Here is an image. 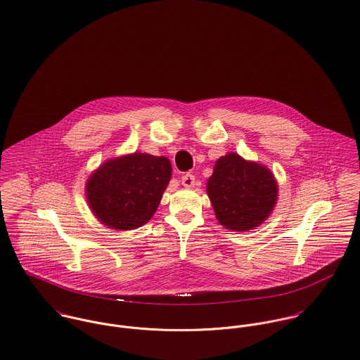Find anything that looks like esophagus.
<instances>
[{
	"instance_id": "1",
	"label": "esophagus",
	"mask_w": 360,
	"mask_h": 360,
	"mask_svg": "<svg viewBox=\"0 0 360 360\" xmlns=\"http://www.w3.org/2000/svg\"><path fill=\"white\" fill-rule=\"evenodd\" d=\"M195 181H196V178H195V175L193 174H185L182 178H181V182H182V185L185 186V188H192L193 185H195Z\"/></svg>"
}]
</instances>
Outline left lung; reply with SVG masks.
I'll use <instances>...</instances> for the list:
<instances>
[{
	"label": "left lung",
	"mask_w": 360,
	"mask_h": 360,
	"mask_svg": "<svg viewBox=\"0 0 360 360\" xmlns=\"http://www.w3.org/2000/svg\"><path fill=\"white\" fill-rule=\"evenodd\" d=\"M207 195L224 228L247 232L259 226L275 208L278 182L265 165L228 153L215 162Z\"/></svg>",
	"instance_id": "left-lung-1"
}]
</instances>
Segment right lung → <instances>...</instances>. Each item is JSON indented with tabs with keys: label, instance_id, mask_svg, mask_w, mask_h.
Instances as JSON below:
<instances>
[{
	"label": "right lung",
	"instance_id": "obj_1",
	"mask_svg": "<svg viewBox=\"0 0 360 360\" xmlns=\"http://www.w3.org/2000/svg\"><path fill=\"white\" fill-rule=\"evenodd\" d=\"M171 171L167 158L148 153L108 160L86 181L85 196L89 208L108 228L136 229L156 212Z\"/></svg>",
	"mask_w": 360,
	"mask_h": 360
}]
</instances>
